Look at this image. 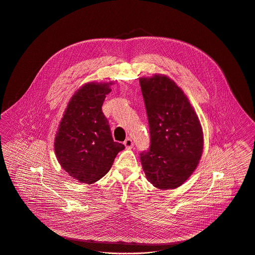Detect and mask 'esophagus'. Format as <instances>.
I'll return each mask as SVG.
<instances>
[{"mask_svg": "<svg viewBox=\"0 0 255 255\" xmlns=\"http://www.w3.org/2000/svg\"><path fill=\"white\" fill-rule=\"evenodd\" d=\"M124 144H125L126 148H131V147H132V145H133V141H132L130 138H128V139H126V140H125Z\"/></svg>", "mask_w": 255, "mask_h": 255, "instance_id": "1", "label": "esophagus"}]
</instances>
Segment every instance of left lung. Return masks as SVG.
<instances>
[{
    "mask_svg": "<svg viewBox=\"0 0 255 255\" xmlns=\"http://www.w3.org/2000/svg\"><path fill=\"white\" fill-rule=\"evenodd\" d=\"M149 125L150 146L140 152L147 180L158 189H175L196 169L204 139L200 121L183 91L168 77L140 78Z\"/></svg>",
    "mask_w": 255,
    "mask_h": 255,
    "instance_id": "left-lung-1",
    "label": "left lung"
}]
</instances>
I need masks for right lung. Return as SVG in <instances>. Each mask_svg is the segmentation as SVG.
<instances>
[{"mask_svg": "<svg viewBox=\"0 0 255 255\" xmlns=\"http://www.w3.org/2000/svg\"><path fill=\"white\" fill-rule=\"evenodd\" d=\"M110 83H88L71 98L56 132L57 159L69 176L92 184L111 169L125 145L114 141L109 122L102 112Z\"/></svg>", "mask_w": 255, "mask_h": 255, "instance_id": "add662e5", "label": "right lung"}]
</instances>
